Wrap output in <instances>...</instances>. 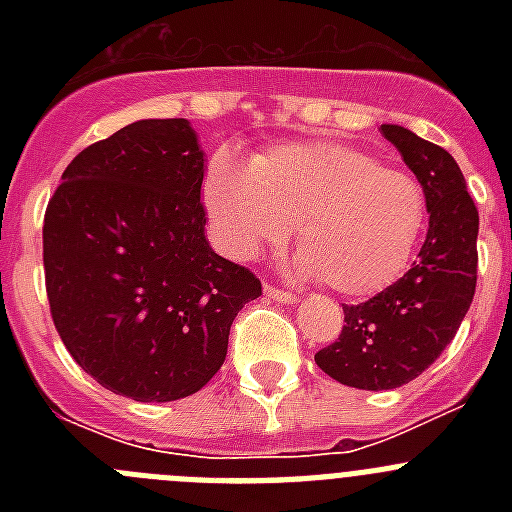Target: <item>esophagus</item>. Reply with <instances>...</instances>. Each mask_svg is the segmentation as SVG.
<instances>
[{"instance_id": "1", "label": "esophagus", "mask_w": 512, "mask_h": 512, "mask_svg": "<svg viewBox=\"0 0 512 512\" xmlns=\"http://www.w3.org/2000/svg\"><path fill=\"white\" fill-rule=\"evenodd\" d=\"M264 295L269 297V300L284 302V305H292V302H297V295H292V292H287V289L274 287V284H264Z\"/></svg>"}]
</instances>
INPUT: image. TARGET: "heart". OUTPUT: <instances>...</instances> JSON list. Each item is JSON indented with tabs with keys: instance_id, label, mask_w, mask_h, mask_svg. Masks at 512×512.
Here are the masks:
<instances>
[{
	"instance_id": "b5f03b06",
	"label": "heart",
	"mask_w": 512,
	"mask_h": 512,
	"mask_svg": "<svg viewBox=\"0 0 512 512\" xmlns=\"http://www.w3.org/2000/svg\"><path fill=\"white\" fill-rule=\"evenodd\" d=\"M202 194L217 243L230 256L251 259L295 225L302 271L346 297L395 284L428 217L413 174L333 140L271 148L248 171L215 164Z\"/></svg>"
}]
</instances>
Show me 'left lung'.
Instances as JSON below:
<instances>
[{
    "label": "left lung",
    "instance_id": "obj_1",
    "mask_svg": "<svg viewBox=\"0 0 512 512\" xmlns=\"http://www.w3.org/2000/svg\"><path fill=\"white\" fill-rule=\"evenodd\" d=\"M382 135L418 176L428 207V233L405 277L372 300L343 307L338 341L315 364L356 390H395L423 374L454 341L477 287L479 212L449 151L400 125Z\"/></svg>",
    "mask_w": 512,
    "mask_h": 512
}]
</instances>
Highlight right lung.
<instances>
[{
  "label": "right lung",
  "instance_id": "1",
  "mask_svg": "<svg viewBox=\"0 0 512 512\" xmlns=\"http://www.w3.org/2000/svg\"><path fill=\"white\" fill-rule=\"evenodd\" d=\"M61 179L45 210L43 266L63 346L130 400L202 390L261 282L207 243L205 153L189 120L125 125L84 148Z\"/></svg>",
  "mask_w": 512,
  "mask_h": 512
}]
</instances>
